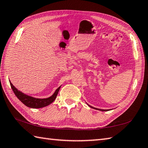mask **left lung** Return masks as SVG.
Instances as JSON below:
<instances>
[{"instance_id": "left-lung-1", "label": "left lung", "mask_w": 148, "mask_h": 148, "mask_svg": "<svg viewBox=\"0 0 148 148\" xmlns=\"http://www.w3.org/2000/svg\"><path fill=\"white\" fill-rule=\"evenodd\" d=\"M90 107H91L92 108H94V109H95V110H100V111H103V112H105V111H108V110H103V109H99V108H94V107H92L91 106L88 105Z\"/></svg>"}]
</instances>
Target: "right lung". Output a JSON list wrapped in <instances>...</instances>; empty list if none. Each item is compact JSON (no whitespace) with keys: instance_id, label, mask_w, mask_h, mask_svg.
Here are the masks:
<instances>
[{"instance_id":"right-lung-1","label":"right lung","mask_w":148,"mask_h":148,"mask_svg":"<svg viewBox=\"0 0 148 148\" xmlns=\"http://www.w3.org/2000/svg\"><path fill=\"white\" fill-rule=\"evenodd\" d=\"M10 83L11 87L12 88L13 92L17 97V98H18L23 104H24L26 106L29 107V108H40L50 105V104L53 103L56 98L57 95L58 94V92L61 87V86H60V87L58 88L56 90V91L54 92V93L52 95L51 97H49L48 98H44V99H39V98L31 97L29 96V95H27L24 93H22V92L19 91L18 89L14 87L13 84L11 83V82Z\"/></svg>"}]
</instances>
